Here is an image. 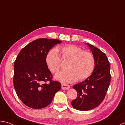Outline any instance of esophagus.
I'll return each instance as SVG.
<instances>
[{"label":"esophagus","mask_w":125,"mask_h":125,"mask_svg":"<svg viewBox=\"0 0 125 125\" xmlns=\"http://www.w3.org/2000/svg\"><path fill=\"white\" fill-rule=\"evenodd\" d=\"M70 88V85L67 84H62V90H68V89H69Z\"/></svg>","instance_id":"34e87169"}]
</instances>
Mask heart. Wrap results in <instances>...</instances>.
Returning a JSON list of instances; mask_svg holds the SVG:
<instances>
[{"label": "heart", "mask_w": 125, "mask_h": 125, "mask_svg": "<svg viewBox=\"0 0 125 125\" xmlns=\"http://www.w3.org/2000/svg\"><path fill=\"white\" fill-rule=\"evenodd\" d=\"M61 54V59L58 51ZM62 60L67 62L66 69L56 75L55 78L62 83H71L75 81L86 79L93 73L95 67V58L89 51H83L74 44H68L53 48L48 52L46 57V62L49 71L56 73L62 66Z\"/></svg>", "instance_id": "obj_1"}]
</instances>
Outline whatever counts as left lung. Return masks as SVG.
I'll return each instance as SVG.
<instances>
[{
  "mask_svg": "<svg viewBox=\"0 0 125 125\" xmlns=\"http://www.w3.org/2000/svg\"><path fill=\"white\" fill-rule=\"evenodd\" d=\"M88 44L95 56V69L88 78L74 85L77 97L71 102L74 109L85 111L93 109L102 103L111 80L110 63L106 55L97 47Z\"/></svg>",
  "mask_w": 125,
  "mask_h": 125,
  "instance_id": "obj_1",
  "label": "left lung"
}]
</instances>
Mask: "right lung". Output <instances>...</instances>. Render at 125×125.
I'll return each mask as SVG.
<instances>
[{
	"instance_id": "add662e5",
	"label": "right lung",
	"mask_w": 125,
	"mask_h": 125,
	"mask_svg": "<svg viewBox=\"0 0 125 125\" xmlns=\"http://www.w3.org/2000/svg\"><path fill=\"white\" fill-rule=\"evenodd\" d=\"M61 42L56 39L35 40L22 48L16 58L13 85L18 97L27 106L34 109L46 107L60 90V82L52 80L46 57L53 46Z\"/></svg>"
}]
</instances>
